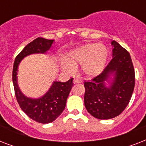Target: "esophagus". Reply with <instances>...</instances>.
I'll list each match as a JSON object with an SVG mask.
<instances>
[{"label":"esophagus","instance_id":"34e87169","mask_svg":"<svg viewBox=\"0 0 146 146\" xmlns=\"http://www.w3.org/2000/svg\"><path fill=\"white\" fill-rule=\"evenodd\" d=\"M81 82H82V80H73V83H74V84H76V83H81Z\"/></svg>","mask_w":146,"mask_h":146}]
</instances>
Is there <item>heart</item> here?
<instances>
[{
    "label": "heart",
    "instance_id": "1",
    "mask_svg": "<svg viewBox=\"0 0 146 146\" xmlns=\"http://www.w3.org/2000/svg\"><path fill=\"white\" fill-rule=\"evenodd\" d=\"M108 49L103 44L87 43L70 50L65 56L66 61L62 63V68L67 73L80 64V70L86 76L92 77L101 73L106 64Z\"/></svg>",
    "mask_w": 146,
    "mask_h": 146
}]
</instances>
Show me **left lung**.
<instances>
[{"mask_svg":"<svg viewBox=\"0 0 146 146\" xmlns=\"http://www.w3.org/2000/svg\"><path fill=\"white\" fill-rule=\"evenodd\" d=\"M111 44L113 57L108 66L93 80L84 82L85 107L92 116L100 120L120 115L129 104L135 86V72L129 52L115 41Z\"/></svg>","mask_w":146,"mask_h":146,"instance_id":"1","label":"left lung"}]
</instances>
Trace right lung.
Here are the masks:
<instances>
[{"mask_svg": "<svg viewBox=\"0 0 146 146\" xmlns=\"http://www.w3.org/2000/svg\"><path fill=\"white\" fill-rule=\"evenodd\" d=\"M54 40L38 37L28 44L15 59L13 68V82L15 96L19 107L29 117L38 123H49L59 117L66 106V99L73 87V78L65 82H53L49 90L42 97H26L20 91L17 83V71L19 63L26 56L33 54H46L52 46Z\"/></svg>", "mask_w": 146, "mask_h": 146, "instance_id": "right-lung-1", "label": "right lung"}]
</instances>
